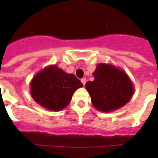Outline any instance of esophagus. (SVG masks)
<instances>
[{
    "label": "esophagus",
    "mask_w": 158,
    "mask_h": 158,
    "mask_svg": "<svg viewBox=\"0 0 158 158\" xmlns=\"http://www.w3.org/2000/svg\"><path fill=\"white\" fill-rule=\"evenodd\" d=\"M81 82H82V84H84V85H85V84H86V79H85V78H84V79H81Z\"/></svg>",
    "instance_id": "34e87169"
}]
</instances>
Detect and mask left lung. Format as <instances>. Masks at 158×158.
<instances>
[{
    "mask_svg": "<svg viewBox=\"0 0 158 158\" xmlns=\"http://www.w3.org/2000/svg\"><path fill=\"white\" fill-rule=\"evenodd\" d=\"M93 75L94 80L87 82L85 88L97 110L110 112L124 106L132 98L135 87L123 69L100 63Z\"/></svg>",
    "mask_w": 158,
    "mask_h": 158,
    "instance_id": "8db88e82",
    "label": "left lung"
}]
</instances>
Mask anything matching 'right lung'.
<instances>
[{
	"label": "right lung",
	"mask_w": 158,
	"mask_h": 158,
	"mask_svg": "<svg viewBox=\"0 0 158 158\" xmlns=\"http://www.w3.org/2000/svg\"><path fill=\"white\" fill-rule=\"evenodd\" d=\"M83 84L74 74H68L56 64L45 67L33 76L30 93L33 100L49 110H63L71 102L72 95Z\"/></svg>",
	"instance_id": "right-lung-1"
}]
</instances>
